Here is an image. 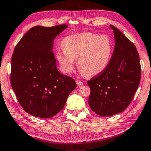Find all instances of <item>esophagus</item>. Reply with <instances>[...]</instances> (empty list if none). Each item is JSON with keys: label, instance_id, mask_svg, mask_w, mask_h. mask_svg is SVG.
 <instances>
[{"label": "esophagus", "instance_id": "esophagus-1", "mask_svg": "<svg viewBox=\"0 0 151 151\" xmlns=\"http://www.w3.org/2000/svg\"><path fill=\"white\" fill-rule=\"evenodd\" d=\"M76 85H77L78 86H81L83 84V82H82L81 81H78V80H76Z\"/></svg>", "mask_w": 151, "mask_h": 151}]
</instances>
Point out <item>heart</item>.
I'll use <instances>...</instances> for the list:
<instances>
[{"instance_id":"heart-1","label":"heart","mask_w":151,"mask_h":151,"mask_svg":"<svg viewBox=\"0 0 151 151\" xmlns=\"http://www.w3.org/2000/svg\"><path fill=\"white\" fill-rule=\"evenodd\" d=\"M63 50L56 57L60 70L69 74L76 66L86 76H91L106 69L113 53V43L109 36L92 32L66 36L62 42Z\"/></svg>"}]
</instances>
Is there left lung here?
Listing matches in <instances>:
<instances>
[{
    "instance_id": "1",
    "label": "left lung",
    "mask_w": 151,
    "mask_h": 151,
    "mask_svg": "<svg viewBox=\"0 0 151 151\" xmlns=\"http://www.w3.org/2000/svg\"><path fill=\"white\" fill-rule=\"evenodd\" d=\"M114 31V50L105 70L87 81L88 105L101 116L118 114L127 108L140 81V58L135 45L118 29Z\"/></svg>"
}]
</instances>
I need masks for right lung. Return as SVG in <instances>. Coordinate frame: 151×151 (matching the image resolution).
Here are the masks:
<instances>
[{"label":"right lung","mask_w":151,"mask_h":151,"mask_svg":"<svg viewBox=\"0 0 151 151\" xmlns=\"http://www.w3.org/2000/svg\"><path fill=\"white\" fill-rule=\"evenodd\" d=\"M68 27L35 26L23 35L11 59V83L23 109L32 116L49 118L60 111L76 87L75 80L56 67L54 40Z\"/></svg>","instance_id":"1"}]
</instances>
